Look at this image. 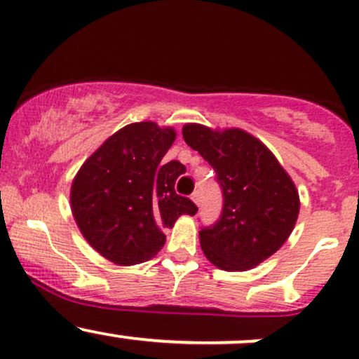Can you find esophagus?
Instances as JSON below:
<instances>
[{
  "instance_id": "obj_1",
  "label": "esophagus",
  "mask_w": 359,
  "mask_h": 359,
  "mask_svg": "<svg viewBox=\"0 0 359 359\" xmlns=\"http://www.w3.org/2000/svg\"><path fill=\"white\" fill-rule=\"evenodd\" d=\"M191 198H192V201H194L196 204H198V206H201V192H199V191H194V192H192Z\"/></svg>"
}]
</instances>
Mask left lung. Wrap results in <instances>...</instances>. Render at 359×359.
I'll use <instances>...</instances> for the list:
<instances>
[{"label":"left lung","instance_id":"obj_1","mask_svg":"<svg viewBox=\"0 0 359 359\" xmlns=\"http://www.w3.org/2000/svg\"><path fill=\"white\" fill-rule=\"evenodd\" d=\"M186 143L216 172L222 215L201 226V249L224 271H245L274 254L297 223V187L276 156L242 129L211 131L199 124L182 129Z\"/></svg>","mask_w":359,"mask_h":359}]
</instances>
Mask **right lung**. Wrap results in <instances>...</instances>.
Wrapping results in <instances>:
<instances>
[{
  "label": "right lung",
  "mask_w": 359,
  "mask_h": 359,
  "mask_svg": "<svg viewBox=\"0 0 359 359\" xmlns=\"http://www.w3.org/2000/svg\"><path fill=\"white\" fill-rule=\"evenodd\" d=\"M175 131L135 122L112 135L85 161L71 186V210L86 242L109 261L133 266L163 247V228L198 206L175 192L186 168L160 161Z\"/></svg>",
  "instance_id": "1"
}]
</instances>
